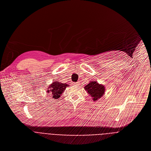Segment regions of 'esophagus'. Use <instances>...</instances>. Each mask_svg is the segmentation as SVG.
Instances as JSON below:
<instances>
[{"label": "esophagus", "instance_id": "1", "mask_svg": "<svg viewBox=\"0 0 151 151\" xmlns=\"http://www.w3.org/2000/svg\"><path fill=\"white\" fill-rule=\"evenodd\" d=\"M73 84L74 86H78V85H80V83L78 82H76V83H73Z\"/></svg>", "mask_w": 151, "mask_h": 151}]
</instances>
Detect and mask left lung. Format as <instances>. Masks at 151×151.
<instances>
[{
	"label": "left lung",
	"mask_w": 151,
	"mask_h": 151,
	"mask_svg": "<svg viewBox=\"0 0 151 151\" xmlns=\"http://www.w3.org/2000/svg\"><path fill=\"white\" fill-rule=\"evenodd\" d=\"M84 90L93 98V101H97L104 95L105 87L97 81H91L84 87Z\"/></svg>",
	"instance_id": "1"
}]
</instances>
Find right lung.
I'll list each match as a JSON object with an SVG mask.
<instances>
[{
    "label": "right lung",
    "mask_w": 151,
    "mask_h": 151,
    "mask_svg": "<svg viewBox=\"0 0 151 151\" xmlns=\"http://www.w3.org/2000/svg\"><path fill=\"white\" fill-rule=\"evenodd\" d=\"M68 86V84L66 83H61V82H58V81H55L49 86L47 92L48 93H50L51 94H52L53 99H57L61 97L66 87Z\"/></svg>",
    "instance_id": "obj_1"
}]
</instances>
